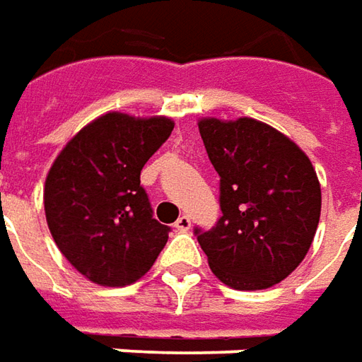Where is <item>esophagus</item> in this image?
Returning <instances> with one entry per match:
<instances>
[{"mask_svg": "<svg viewBox=\"0 0 362 362\" xmlns=\"http://www.w3.org/2000/svg\"><path fill=\"white\" fill-rule=\"evenodd\" d=\"M175 228L179 230V233H187L189 228H191V218L187 216V214H183V216H179L175 223Z\"/></svg>", "mask_w": 362, "mask_h": 362, "instance_id": "obj_1", "label": "esophagus"}]
</instances>
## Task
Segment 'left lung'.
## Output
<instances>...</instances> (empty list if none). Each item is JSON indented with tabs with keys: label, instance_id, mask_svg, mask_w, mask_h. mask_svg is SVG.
<instances>
[{
	"label": "left lung",
	"instance_id": "obj_1",
	"mask_svg": "<svg viewBox=\"0 0 362 362\" xmlns=\"http://www.w3.org/2000/svg\"><path fill=\"white\" fill-rule=\"evenodd\" d=\"M221 177L223 216L197 240L218 280L234 290H266L286 280L310 250L321 187L310 157L288 136L252 118L199 119Z\"/></svg>",
	"mask_w": 362,
	"mask_h": 362
}]
</instances>
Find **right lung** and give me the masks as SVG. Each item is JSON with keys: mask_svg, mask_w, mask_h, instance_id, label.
<instances>
[{"mask_svg": "<svg viewBox=\"0 0 362 362\" xmlns=\"http://www.w3.org/2000/svg\"><path fill=\"white\" fill-rule=\"evenodd\" d=\"M173 119L108 112L74 136L45 181L47 224L62 256L84 278L119 288L153 266L169 238L139 173L163 146Z\"/></svg>", "mask_w": 362, "mask_h": 362, "instance_id": "right-lung-1", "label": "right lung"}]
</instances>
